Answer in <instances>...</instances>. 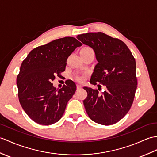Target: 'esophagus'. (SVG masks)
<instances>
[{
    "label": "esophagus",
    "instance_id": "1",
    "mask_svg": "<svg viewBox=\"0 0 157 157\" xmlns=\"http://www.w3.org/2000/svg\"><path fill=\"white\" fill-rule=\"evenodd\" d=\"M82 87V86L81 84H78V85H77V88H78V89L81 88Z\"/></svg>",
    "mask_w": 157,
    "mask_h": 157
}]
</instances>
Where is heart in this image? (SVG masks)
<instances>
[{
    "mask_svg": "<svg viewBox=\"0 0 157 157\" xmlns=\"http://www.w3.org/2000/svg\"><path fill=\"white\" fill-rule=\"evenodd\" d=\"M91 49L90 47H83L82 49Z\"/></svg>",
    "mask_w": 157,
    "mask_h": 157,
    "instance_id": "obj_1",
    "label": "heart"
}]
</instances>
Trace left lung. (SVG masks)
I'll use <instances>...</instances> for the list:
<instances>
[{"instance_id": "1", "label": "left lung", "mask_w": 157, "mask_h": 157, "mask_svg": "<svg viewBox=\"0 0 157 157\" xmlns=\"http://www.w3.org/2000/svg\"><path fill=\"white\" fill-rule=\"evenodd\" d=\"M77 39L92 47L98 62L90 83L96 85L97 82L105 88L100 94L83 87L87 92L83 100L86 110L94 122L114 124L124 117L133 103L137 87L135 59L124 43L104 33H87Z\"/></svg>"}]
</instances>
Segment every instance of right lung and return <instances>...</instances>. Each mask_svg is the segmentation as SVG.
I'll return each instance as SVG.
<instances>
[{
  "label": "right lung",
  "mask_w": 157,
  "mask_h": 157,
  "mask_svg": "<svg viewBox=\"0 0 157 157\" xmlns=\"http://www.w3.org/2000/svg\"><path fill=\"white\" fill-rule=\"evenodd\" d=\"M82 45L71 37L56 39L33 49L22 63L17 78L19 100L36 123L51 125L63 116L76 85L68 80L66 85L57 90L51 82L65 71L68 57Z\"/></svg>",
  "instance_id": "1"
}]
</instances>
